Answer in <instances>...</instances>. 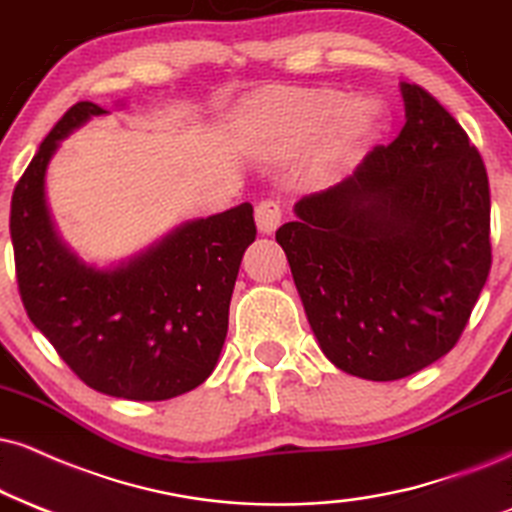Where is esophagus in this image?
Wrapping results in <instances>:
<instances>
[{"instance_id":"obj_1","label":"esophagus","mask_w":512,"mask_h":512,"mask_svg":"<svg viewBox=\"0 0 512 512\" xmlns=\"http://www.w3.org/2000/svg\"><path fill=\"white\" fill-rule=\"evenodd\" d=\"M280 220H282V208L277 201L266 199L256 206V225H258V232H263V235H273L277 227H280Z\"/></svg>"}]
</instances>
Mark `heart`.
<instances>
[{
  "instance_id": "heart-1",
  "label": "heart",
  "mask_w": 512,
  "mask_h": 512,
  "mask_svg": "<svg viewBox=\"0 0 512 512\" xmlns=\"http://www.w3.org/2000/svg\"><path fill=\"white\" fill-rule=\"evenodd\" d=\"M256 147L270 161H289L311 147V173L325 178L353 154L368 135V104H346L337 90L280 87L249 106Z\"/></svg>"
}]
</instances>
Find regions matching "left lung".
<instances>
[{"label":"left lung","mask_w":512,"mask_h":512,"mask_svg":"<svg viewBox=\"0 0 512 512\" xmlns=\"http://www.w3.org/2000/svg\"><path fill=\"white\" fill-rule=\"evenodd\" d=\"M406 125L275 232L320 349L372 382L446 356L489 277V178L456 118L401 82Z\"/></svg>","instance_id":"left-lung-1"}]
</instances>
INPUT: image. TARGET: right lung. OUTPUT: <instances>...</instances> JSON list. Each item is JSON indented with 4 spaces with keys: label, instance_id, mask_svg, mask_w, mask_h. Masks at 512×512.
<instances>
[{
    "label": "right lung",
    "instance_id": "add662e5",
    "mask_svg": "<svg viewBox=\"0 0 512 512\" xmlns=\"http://www.w3.org/2000/svg\"><path fill=\"white\" fill-rule=\"evenodd\" d=\"M78 102L44 137L11 197L16 280L28 318L87 387L128 401H166L216 368L239 263L256 239L254 206L175 227L116 268H94L61 242L44 197L59 142L92 116Z\"/></svg>",
    "mask_w": 512,
    "mask_h": 512
}]
</instances>
